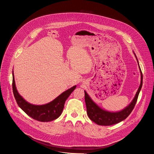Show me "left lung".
<instances>
[{"instance_id": "obj_1", "label": "left lung", "mask_w": 154, "mask_h": 154, "mask_svg": "<svg viewBox=\"0 0 154 154\" xmlns=\"http://www.w3.org/2000/svg\"><path fill=\"white\" fill-rule=\"evenodd\" d=\"M134 54L137 59L139 69L141 74V82L140 85L138 88V91L131 102L124 109H121L120 111L118 112H109L107 111L106 109L102 108L99 106L91 98V97L86 93L85 90V100L86 106V112L87 115L88 116L89 118L95 122L96 124L99 125H112L113 124H116L121 122L122 121L126 119L128 115L132 112L133 109L136 104L139 93L141 91V87L143 85V74L141 70V68L139 65V62L137 59V57L135 54L134 52Z\"/></svg>"}]
</instances>
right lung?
I'll use <instances>...</instances> for the list:
<instances>
[{
	"label": "right lung",
	"instance_id": "1",
	"mask_svg": "<svg viewBox=\"0 0 154 154\" xmlns=\"http://www.w3.org/2000/svg\"><path fill=\"white\" fill-rule=\"evenodd\" d=\"M76 86L75 85L70 88L48 103L35 105L28 102L18 93L13 71V91L17 105L30 117L41 122H49L57 119L63 112L66 100Z\"/></svg>",
	"mask_w": 154,
	"mask_h": 154
}]
</instances>
